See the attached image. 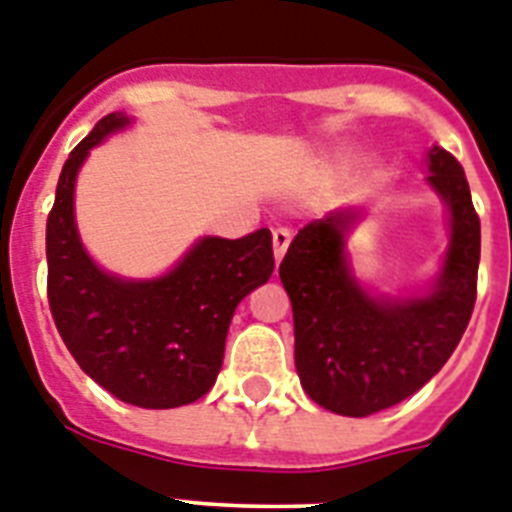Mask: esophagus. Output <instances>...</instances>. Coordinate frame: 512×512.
I'll return each instance as SVG.
<instances>
[{
    "instance_id": "1",
    "label": "esophagus",
    "mask_w": 512,
    "mask_h": 512,
    "mask_svg": "<svg viewBox=\"0 0 512 512\" xmlns=\"http://www.w3.org/2000/svg\"><path fill=\"white\" fill-rule=\"evenodd\" d=\"M290 240H293V232L287 230V227H277V230L272 232L274 259H277V264H280V261H282V256H285L287 246H290Z\"/></svg>"
}]
</instances>
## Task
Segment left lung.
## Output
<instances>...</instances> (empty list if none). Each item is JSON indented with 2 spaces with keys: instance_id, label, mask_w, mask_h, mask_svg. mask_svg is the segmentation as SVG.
Masks as SVG:
<instances>
[{
  "instance_id": "left-lung-1",
  "label": "left lung",
  "mask_w": 512,
  "mask_h": 512,
  "mask_svg": "<svg viewBox=\"0 0 512 512\" xmlns=\"http://www.w3.org/2000/svg\"><path fill=\"white\" fill-rule=\"evenodd\" d=\"M426 167L450 209V246L429 293L382 298L361 287L345 256L358 209L308 222L280 264L303 390L340 416H371L411 398L453 356L474 311L481 225L466 172L439 146Z\"/></svg>"
}]
</instances>
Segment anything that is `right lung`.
<instances>
[{
	"mask_svg": "<svg viewBox=\"0 0 512 512\" xmlns=\"http://www.w3.org/2000/svg\"><path fill=\"white\" fill-rule=\"evenodd\" d=\"M128 122L122 112L107 114L67 156L46 219V293L59 335L88 377L122 403L177 408L217 382L235 308L274 272L272 232L201 238L159 280L101 272L75 227V177L88 151Z\"/></svg>",
	"mask_w": 512,
	"mask_h": 512,
	"instance_id": "obj_1",
	"label": "right lung"
}]
</instances>
